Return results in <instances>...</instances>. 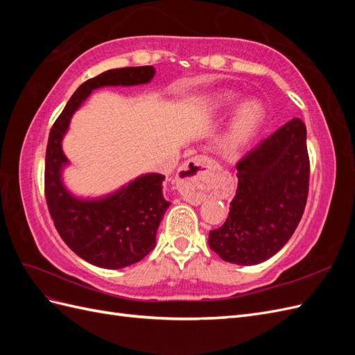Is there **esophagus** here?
<instances>
[{"instance_id":"esophagus-1","label":"esophagus","mask_w":355,"mask_h":355,"mask_svg":"<svg viewBox=\"0 0 355 355\" xmlns=\"http://www.w3.org/2000/svg\"><path fill=\"white\" fill-rule=\"evenodd\" d=\"M211 166V158L206 155H197L179 167L176 182L185 200L191 204H200L202 201V196L198 189L204 184V180H206Z\"/></svg>"}]
</instances>
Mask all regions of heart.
Listing matches in <instances>:
<instances>
[{"instance_id": "b5f03b06", "label": "heart", "mask_w": 355, "mask_h": 355, "mask_svg": "<svg viewBox=\"0 0 355 355\" xmlns=\"http://www.w3.org/2000/svg\"><path fill=\"white\" fill-rule=\"evenodd\" d=\"M239 101V93L219 92L206 96L200 103L202 114L207 116L223 115L236 106L220 139V146L227 154H237L249 146L266 120L265 105L259 99H244L240 104Z\"/></svg>"}]
</instances>
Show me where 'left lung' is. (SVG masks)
I'll list each match as a JSON object with an SVG mask.
<instances>
[{
	"label": "left lung",
	"instance_id": "obj_1",
	"mask_svg": "<svg viewBox=\"0 0 355 355\" xmlns=\"http://www.w3.org/2000/svg\"><path fill=\"white\" fill-rule=\"evenodd\" d=\"M239 188L228 219L209 232L223 261L257 265L292 237L302 218L309 184L306 127L293 118L237 164Z\"/></svg>",
	"mask_w": 355,
	"mask_h": 355
}]
</instances>
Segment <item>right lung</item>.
<instances>
[{"label": "right lung", "instance_id": "1", "mask_svg": "<svg viewBox=\"0 0 355 355\" xmlns=\"http://www.w3.org/2000/svg\"><path fill=\"white\" fill-rule=\"evenodd\" d=\"M154 67L120 68L83 83L53 124L46 153V198L62 240L81 259L105 270L133 265L151 252L157 230L170 202L163 194L164 176L145 173L116 191L96 198L72 194L63 182L69 159L62 141L71 118L93 90L106 85H139L154 78Z\"/></svg>", "mask_w": 355, "mask_h": 355}]
</instances>
